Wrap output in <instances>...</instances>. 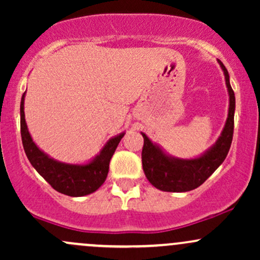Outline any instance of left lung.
Here are the masks:
<instances>
[{"label": "left lung", "mask_w": 260, "mask_h": 260, "mask_svg": "<svg viewBox=\"0 0 260 260\" xmlns=\"http://www.w3.org/2000/svg\"><path fill=\"white\" fill-rule=\"evenodd\" d=\"M226 86L230 95L229 116L225 127L213 148H210L201 157L192 160H181L170 157L154 145L144 133V145L142 150V164L148 181L164 192H188L196 189L213 175V172L223 162L228 156L234 137L235 124V92L230 85V76L221 61Z\"/></svg>", "instance_id": "left-lung-1"}]
</instances>
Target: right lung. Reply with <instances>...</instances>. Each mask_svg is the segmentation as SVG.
<instances>
[{
    "label": "right lung",
    "instance_id": "right-lung-1",
    "mask_svg": "<svg viewBox=\"0 0 260 260\" xmlns=\"http://www.w3.org/2000/svg\"><path fill=\"white\" fill-rule=\"evenodd\" d=\"M24 95L20 101V134L23 148L34 169L53 189L62 194L82 197L95 192L104 183L109 174V165L118 143L124 133L110 139L101 153L86 165H68L58 162L44 154L32 142L24 118Z\"/></svg>",
    "mask_w": 260,
    "mask_h": 260
}]
</instances>
